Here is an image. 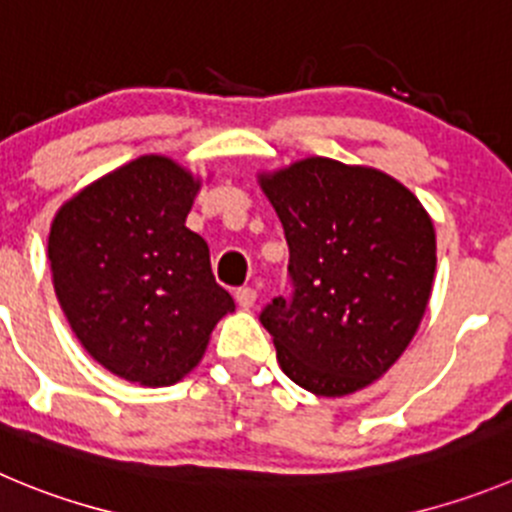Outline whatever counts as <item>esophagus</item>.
<instances>
[{"mask_svg": "<svg viewBox=\"0 0 512 512\" xmlns=\"http://www.w3.org/2000/svg\"><path fill=\"white\" fill-rule=\"evenodd\" d=\"M234 298H237V305H240V308L250 310L257 300V290L255 288H240L237 293H234Z\"/></svg>", "mask_w": 512, "mask_h": 512, "instance_id": "1", "label": "esophagus"}]
</instances>
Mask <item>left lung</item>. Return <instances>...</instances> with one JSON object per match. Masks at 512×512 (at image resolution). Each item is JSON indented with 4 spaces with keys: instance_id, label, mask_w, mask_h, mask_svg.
Instances as JSON below:
<instances>
[{
    "instance_id": "8db88e82",
    "label": "left lung",
    "mask_w": 512,
    "mask_h": 512,
    "mask_svg": "<svg viewBox=\"0 0 512 512\" xmlns=\"http://www.w3.org/2000/svg\"><path fill=\"white\" fill-rule=\"evenodd\" d=\"M290 247V298L260 323L280 369L315 396L374 384L407 351L432 295L437 240L417 197L371 166L310 156L260 174Z\"/></svg>"
}]
</instances>
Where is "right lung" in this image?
I'll return each instance as SVG.
<instances>
[{
	"label": "right lung",
	"instance_id": "right-lung-1",
	"mask_svg": "<svg viewBox=\"0 0 512 512\" xmlns=\"http://www.w3.org/2000/svg\"><path fill=\"white\" fill-rule=\"evenodd\" d=\"M202 181L138 156L57 209L47 240L60 308L103 369L143 386L184 379L234 300L186 227Z\"/></svg>",
	"mask_w": 512,
	"mask_h": 512
}]
</instances>
